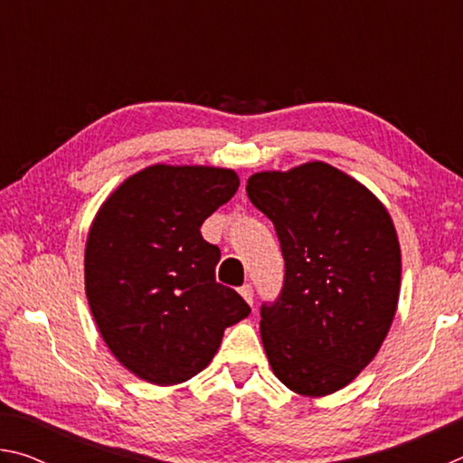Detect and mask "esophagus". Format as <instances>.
Segmentation results:
<instances>
[{"mask_svg": "<svg viewBox=\"0 0 463 463\" xmlns=\"http://www.w3.org/2000/svg\"><path fill=\"white\" fill-rule=\"evenodd\" d=\"M239 292H241L242 298H245L247 304H250V307H253V286L245 284V286H242V288L239 289Z\"/></svg>", "mask_w": 463, "mask_h": 463, "instance_id": "esophagus-1", "label": "esophagus"}]
</instances>
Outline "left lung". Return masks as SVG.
I'll return each instance as SVG.
<instances>
[{"instance_id":"1","label":"left lung","mask_w":463,"mask_h":463,"mask_svg":"<svg viewBox=\"0 0 463 463\" xmlns=\"http://www.w3.org/2000/svg\"><path fill=\"white\" fill-rule=\"evenodd\" d=\"M247 195L276 226L286 261L281 294L261 307L271 370L296 394H333L372 362L394 320V222L365 185L323 161L250 175Z\"/></svg>"}]
</instances>
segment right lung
<instances>
[{
  "label": "right lung",
  "mask_w": 463,
  "mask_h": 463,
  "mask_svg": "<svg viewBox=\"0 0 463 463\" xmlns=\"http://www.w3.org/2000/svg\"><path fill=\"white\" fill-rule=\"evenodd\" d=\"M239 190L232 169L151 165L101 203L85 242V294L112 355L156 386L194 378L249 304L216 281L200 226Z\"/></svg>",
  "instance_id": "add662e5"
}]
</instances>
